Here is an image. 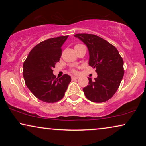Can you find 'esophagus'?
<instances>
[{
	"label": "esophagus",
	"mask_w": 146,
	"mask_h": 146,
	"mask_svg": "<svg viewBox=\"0 0 146 146\" xmlns=\"http://www.w3.org/2000/svg\"><path fill=\"white\" fill-rule=\"evenodd\" d=\"M76 79H78V77L77 76H72V80H76Z\"/></svg>",
	"instance_id": "esophagus-1"
}]
</instances>
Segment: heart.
I'll use <instances>...</instances> for the list:
<instances>
[{
	"instance_id": "b5f03b06",
	"label": "heart",
	"mask_w": 146,
	"mask_h": 146,
	"mask_svg": "<svg viewBox=\"0 0 146 146\" xmlns=\"http://www.w3.org/2000/svg\"><path fill=\"white\" fill-rule=\"evenodd\" d=\"M80 45H81V44H76V45L75 46H74V48L75 47H77V46H80ZM72 72H76V70H74V69H72Z\"/></svg>"
}]
</instances>
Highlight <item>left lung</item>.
<instances>
[{
	"label": "left lung",
	"instance_id": "8db88e82",
	"mask_svg": "<svg viewBox=\"0 0 146 146\" xmlns=\"http://www.w3.org/2000/svg\"><path fill=\"white\" fill-rule=\"evenodd\" d=\"M89 50V65L96 69L98 77L83 88L86 97L93 102L108 100L118 89L123 78V60L114 46L92 34H76Z\"/></svg>",
	"mask_w": 146,
	"mask_h": 146
}]
</instances>
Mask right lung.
<instances>
[{"label":"right lung","mask_w":146,"mask_h":146,"mask_svg":"<svg viewBox=\"0 0 146 146\" xmlns=\"http://www.w3.org/2000/svg\"><path fill=\"white\" fill-rule=\"evenodd\" d=\"M68 36L52 38L36 45L24 62L23 77L32 93L40 100L54 103L64 96L71 82L69 75L56 78L53 68L62 55L61 47Z\"/></svg>","instance_id":"add662e5"}]
</instances>
